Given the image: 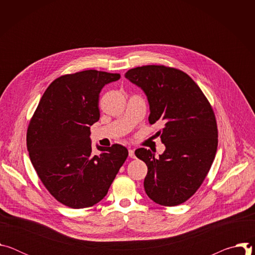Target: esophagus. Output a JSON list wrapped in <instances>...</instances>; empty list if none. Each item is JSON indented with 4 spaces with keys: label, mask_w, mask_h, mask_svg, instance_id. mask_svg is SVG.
<instances>
[{
    "label": "esophagus",
    "mask_w": 255,
    "mask_h": 255,
    "mask_svg": "<svg viewBox=\"0 0 255 255\" xmlns=\"http://www.w3.org/2000/svg\"><path fill=\"white\" fill-rule=\"evenodd\" d=\"M128 151H129V157H131V158H135V157H136L133 149H129Z\"/></svg>",
    "instance_id": "34e87169"
}]
</instances>
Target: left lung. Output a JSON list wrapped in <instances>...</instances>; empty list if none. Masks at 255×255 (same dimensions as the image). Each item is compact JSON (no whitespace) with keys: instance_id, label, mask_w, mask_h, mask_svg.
I'll return each mask as SVG.
<instances>
[{"instance_id":"1","label":"left lung","mask_w":255,"mask_h":255,"mask_svg":"<svg viewBox=\"0 0 255 255\" xmlns=\"http://www.w3.org/2000/svg\"><path fill=\"white\" fill-rule=\"evenodd\" d=\"M125 78L147 96L149 123L164 124L156 133L165 145L158 158L149 149L135 150L148 168L144 190L161 206L183 204L201 187L216 155L218 129L212 106L192 78L173 67L138 66Z\"/></svg>"}]
</instances>
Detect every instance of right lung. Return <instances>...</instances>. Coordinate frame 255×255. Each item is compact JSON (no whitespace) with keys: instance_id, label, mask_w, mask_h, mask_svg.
I'll list each match as a JSON object with an SVG mask.
<instances>
[{"instance_id":"1","label":"right lung","mask_w":255,"mask_h":255,"mask_svg":"<svg viewBox=\"0 0 255 255\" xmlns=\"http://www.w3.org/2000/svg\"><path fill=\"white\" fill-rule=\"evenodd\" d=\"M119 74L96 69L64 75L44 92L27 129V149L40 180L51 196L72 209L89 208L108 193L128 150L120 144L97 146L91 126L100 119L99 97Z\"/></svg>"}]
</instances>
